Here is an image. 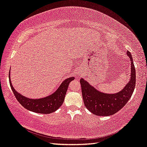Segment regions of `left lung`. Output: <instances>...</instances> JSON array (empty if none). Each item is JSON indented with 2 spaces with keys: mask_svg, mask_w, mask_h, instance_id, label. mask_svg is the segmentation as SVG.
I'll use <instances>...</instances> for the list:
<instances>
[{
  "mask_svg": "<svg viewBox=\"0 0 147 147\" xmlns=\"http://www.w3.org/2000/svg\"><path fill=\"white\" fill-rule=\"evenodd\" d=\"M127 54L131 60V78L120 92L113 94L100 92L83 78L80 79L84 105L94 115L103 116L113 115L122 109L131 98L136 87V74L131 53L127 51Z\"/></svg>",
  "mask_w": 147,
  "mask_h": 147,
  "instance_id": "left-lung-1",
  "label": "left lung"
}]
</instances>
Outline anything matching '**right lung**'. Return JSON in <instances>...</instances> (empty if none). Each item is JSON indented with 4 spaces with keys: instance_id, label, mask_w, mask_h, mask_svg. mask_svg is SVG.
Wrapping results in <instances>:
<instances>
[{
    "instance_id": "obj_1",
    "label": "right lung",
    "mask_w": 147,
    "mask_h": 147,
    "mask_svg": "<svg viewBox=\"0 0 147 147\" xmlns=\"http://www.w3.org/2000/svg\"><path fill=\"white\" fill-rule=\"evenodd\" d=\"M74 79V77L65 79L59 86L58 89L53 94L48 97L41 99H32L23 96L22 95L16 92L13 86L11 85L10 73H9V81H10L11 89L18 102L27 110L41 114L53 113L61 106L63 103L69 83Z\"/></svg>"
}]
</instances>
